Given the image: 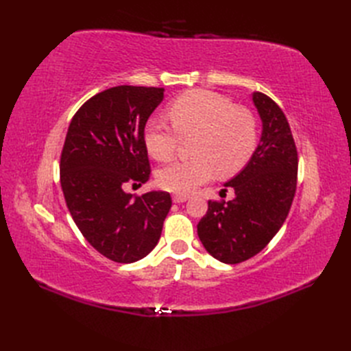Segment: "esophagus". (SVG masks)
<instances>
[{
	"mask_svg": "<svg viewBox=\"0 0 351 351\" xmlns=\"http://www.w3.org/2000/svg\"><path fill=\"white\" fill-rule=\"evenodd\" d=\"M186 200H189L187 195H174L173 196L174 204H183V202H186Z\"/></svg>",
	"mask_w": 351,
	"mask_h": 351,
	"instance_id": "1",
	"label": "esophagus"
}]
</instances>
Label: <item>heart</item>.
Segmentation results:
<instances>
[{
    "instance_id": "b5f03b06",
    "label": "heart",
    "mask_w": 351,
    "mask_h": 351,
    "mask_svg": "<svg viewBox=\"0 0 351 351\" xmlns=\"http://www.w3.org/2000/svg\"><path fill=\"white\" fill-rule=\"evenodd\" d=\"M173 125L152 117L143 129L147 152L158 161H167L176 152L182 137L195 136L193 158L178 159L159 169L158 184L167 192L190 195L215 173L230 176L249 162L258 145V121L230 98L210 90L195 89L177 97L168 105Z\"/></svg>"
}]
</instances>
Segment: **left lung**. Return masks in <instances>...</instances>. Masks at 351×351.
Listing matches in <instances>:
<instances>
[{
    "label": "left lung",
    "mask_w": 351,
    "mask_h": 351,
    "mask_svg": "<svg viewBox=\"0 0 351 351\" xmlns=\"http://www.w3.org/2000/svg\"><path fill=\"white\" fill-rule=\"evenodd\" d=\"M253 102L262 136L247 165L224 184L236 197L209 200L197 224L208 253L230 265L253 258L274 239L289 215L297 186L299 159L289 121L265 93L254 92Z\"/></svg>",
    "instance_id": "obj_1"
}]
</instances>
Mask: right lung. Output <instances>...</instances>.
Listing matches in <instances>:
<instances>
[{
  "label": "right lung",
  "instance_id": "obj_1",
  "mask_svg": "<svg viewBox=\"0 0 351 351\" xmlns=\"http://www.w3.org/2000/svg\"><path fill=\"white\" fill-rule=\"evenodd\" d=\"M162 99L164 88L99 92L74 114L62 146L60 182L70 214L90 246L119 263L152 252L171 208L167 192H124L149 180L143 129Z\"/></svg>",
  "mask_w": 351,
  "mask_h": 351
}]
</instances>
